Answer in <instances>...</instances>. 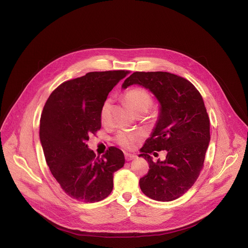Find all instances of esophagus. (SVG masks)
<instances>
[{
	"label": "esophagus",
	"instance_id": "obj_1",
	"mask_svg": "<svg viewBox=\"0 0 248 248\" xmlns=\"http://www.w3.org/2000/svg\"><path fill=\"white\" fill-rule=\"evenodd\" d=\"M124 157H125V160H126V161H131V160H133V159L136 158V156H135L134 154H131V153H125V154H124Z\"/></svg>",
	"mask_w": 248,
	"mask_h": 248
}]
</instances>
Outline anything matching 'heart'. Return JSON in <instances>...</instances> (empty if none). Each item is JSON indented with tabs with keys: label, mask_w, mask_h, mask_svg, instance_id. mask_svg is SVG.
<instances>
[{
	"label": "heart",
	"mask_w": 248,
	"mask_h": 248,
	"mask_svg": "<svg viewBox=\"0 0 248 248\" xmlns=\"http://www.w3.org/2000/svg\"><path fill=\"white\" fill-rule=\"evenodd\" d=\"M124 98L125 102L131 107L132 110L139 114L146 113L149 108L152 105V97L151 95L143 88H133L128 90ZM110 111V100H106L102 104L101 110H100V118L102 123H105L108 120ZM140 138L139 134L135 133H128V132H122L117 135V142L120 143L123 147L125 148H131L135 145V143L138 141Z\"/></svg>",
	"instance_id": "obj_1"
}]
</instances>
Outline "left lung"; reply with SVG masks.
Segmentation results:
<instances>
[{
  "instance_id": "obj_1",
  "label": "left lung",
  "mask_w": 248,
  "mask_h": 248,
  "mask_svg": "<svg viewBox=\"0 0 248 248\" xmlns=\"http://www.w3.org/2000/svg\"><path fill=\"white\" fill-rule=\"evenodd\" d=\"M142 86L159 102L156 124L141 154L149 172L140 179L150 199L170 202L193 186L202 168L210 143V120L202 95L189 81L167 72H135L123 83ZM165 149V160L154 163L151 154Z\"/></svg>"
}]
</instances>
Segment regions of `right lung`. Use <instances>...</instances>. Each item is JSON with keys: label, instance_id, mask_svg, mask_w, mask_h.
<instances>
[{"label": "right lung", "instance_id": "right-lung-1", "mask_svg": "<svg viewBox=\"0 0 248 248\" xmlns=\"http://www.w3.org/2000/svg\"><path fill=\"white\" fill-rule=\"evenodd\" d=\"M127 73L91 72L63 82L44 107L39 138L46 163L73 199L84 202L104 200L112 191L113 173L124 165L122 150L110 147L99 158L87 142L100 130V110L107 95Z\"/></svg>", "mask_w": 248, "mask_h": 248}]
</instances>
